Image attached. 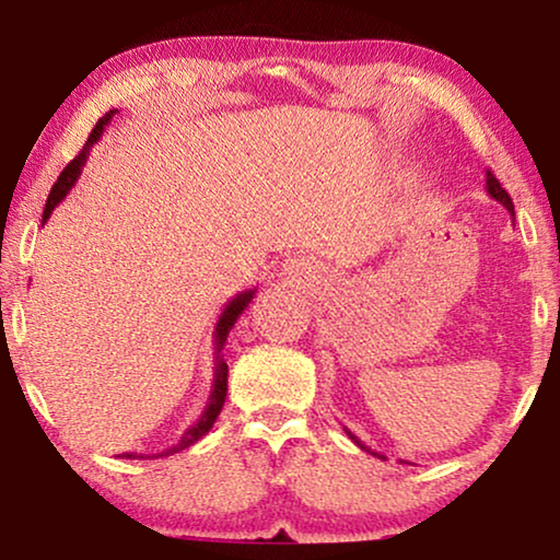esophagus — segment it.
Segmentation results:
<instances>
[{"label":"esophagus","mask_w":560,"mask_h":560,"mask_svg":"<svg viewBox=\"0 0 560 560\" xmlns=\"http://www.w3.org/2000/svg\"><path fill=\"white\" fill-rule=\"evenodd\" d=\"M282 275H285L290 282H298V285H311V282H316L320 278V270L311 257L298 255L282 262Z\"/></svg>","instance_id":"34e87169"}]
</instances>
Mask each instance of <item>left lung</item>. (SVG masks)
Here are the masks:
<instances>
[{
    "instance_id": "obj_1",
    "label": "left lung",
    "mask_w": 560,
    "mask_h": 560,
    "mask_svg": "<svg viewBox=\"0 0 560 560\" xmlns=\"http://www.w3.org/2000/svg\"><path fill=\"white\" fill-rule=\"evenodd\" d=\"M487 194L489 196H492L494 198V201L497 203H502L504 206V209H508L510 211V217H515V206H512V198H510V194H508V190H504L502 186H500V180H497L494 178V175H492V171H487ZM347 435H349V439L351 441H354L357 443V446L359 448H364L366 451V454H372V456H377V458H382V462H387V456H382V454H377V451H372L370 446H364V443L362 441H359L357 439V435L354 433H351V431H347Z\"/></svg>"
}]
</instances>
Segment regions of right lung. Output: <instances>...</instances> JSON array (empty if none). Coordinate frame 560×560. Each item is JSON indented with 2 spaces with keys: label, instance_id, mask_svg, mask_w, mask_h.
Masks as SVG:
<instances>
[{
  "label": "right lung",
  "instance_id": "add662e5",
  "mask_svg": "<svg viewBox=\"0 0 560 560\" xmlns=\"http://www.w3.org/2000/svg\"><path fill=\"white\" fill-rule=\"evenodd\" d=\"M114 114H117V109L106 112L104 117L96 121V127L91 129L89 142L83 144V150L79 152V158H73L71 163L66 165V171L60 173L58 183H56V186H52V190H50L48 201H45L43 224L50 219L52 209H56V206L68 196V190H71V188L75 186V180H79L83 165H86V158H89L91 148H94V142H98V137L104 135V129H106V125H109V121L114 119ZM255 293H257V288L242 290V293H236V295L232 298V301H229V303L224 305V311H221V316H219V320H217V328H213V349H217V351H213V354H217V362H213L211 395H209V400H206V408H203V412H201V418H198L196 423L190 425V428H186V433L180 435V441L175 443V446L160 451V454H152L155 458H158V456L180 454V451H186L188 446H194V443H196L198 439H203V435L211 431V425L217 423L219 412H221V408H224V400H226V374H229V366H226V362H224V354H221V349H224L226 336H229V331H232V326L236 324V318H240L242 313L249 308V303H252V298H255ZM121 456H125V458H150L148 454H135V451H129V454H121Z\"/></svg>",
  "mask_w": 560,
  "mask_h": 560
}]
</instances>
